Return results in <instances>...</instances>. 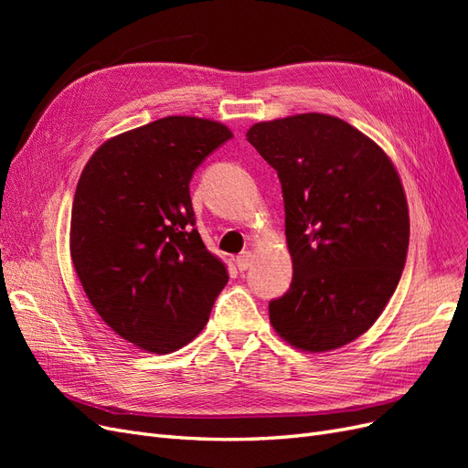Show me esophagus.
Returning <instances> with one entry per match:
<instances>
[{"label": "esophagus", "instance_id": "34e87169", "mask_svg": "<svg viewBox=\"0 0 468 468\" xmlns=\"http://www.w3.org/2000/svg\"><path fill=\"white\" fill-rule=\"evenodd\" d=\"M251 261H253L251 251H242V253H239V256L236 258V267L239 269V271H246V269L251 265Z\"/></svg>", "mask_w": 468, "mask_h": 468}]
</instances>
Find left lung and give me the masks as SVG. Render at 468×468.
<instances>
[{"label":"left lung","mask_w":468,"mask_h":468,"mask_svg":"<svg viewBox=\"0 0 468 468\" xmlns=\"http://www.w3.org/2000/svg\"><path fill=\"white\" fill-rule=\"evenodd\" d=\"M246 136L281 181L292 258L291 287L269 303V320L303 351L342 347L371 328L402 277L400 177L371 138L322 112L258 122Z\"/></svg>","instance_id":"obj_1"}]
</instances>
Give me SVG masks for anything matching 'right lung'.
Wrapping results in <instances>:
<instances>
[{
  "label": "right lung",
  "instance_id": "right-lung-1",
  "mask_svg": "<svg viewBox=\"0 0 468 468\" xmlns=\"http://www.w3.org/2000/svg\"><path fill=\"white\" fill-rule=\"evenodd\" d=\"M232 133L165 117L99 146L76 187L69 253L109 328L144 351L189 344L229 282L195 229L189 183Z\"/></svg>",
  "mask_w": 468,
  "mask_h": 468
}]
</instances>
